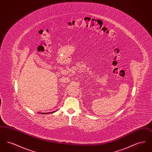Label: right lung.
I'll use <instances>...</instances> for the list:
<instances>
[{
    "instance_id": "obj_1",
    "label": "right lung",
    "mask_w": 152,
    "mask_h": 152,
    "mask_svg": "<svg viewBox=\"0 0 152 152\" xmlns=\"http://www.w3.org/2000/svg\"><path fill=\"white\" fill-rule=\"evenodd\" d=\"M55 112H50V113H42V114H48V113H54Z\"/></svg>"
}]
</instances>
